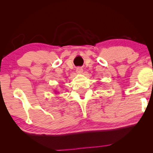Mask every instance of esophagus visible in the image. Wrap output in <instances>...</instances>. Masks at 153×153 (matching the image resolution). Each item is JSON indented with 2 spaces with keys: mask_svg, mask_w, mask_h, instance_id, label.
I'll use <instances>...</instances> for the list:
<instances>
[{
  "mask_svg": "<svg viewBox=\"0 0 153 153\" xmlns=\"http://www.w3.org/2000/svg\"><path fill=\"white\" fill-rule=\"evenodd\" d=\"M76 72L78 73H82V69L81 68H77Z\"/></svg>",
  "mask_w": 153,
  "mask_h": 153,
  "instance_id": "1",
  "label": "esophagus"
}]
</instances>
